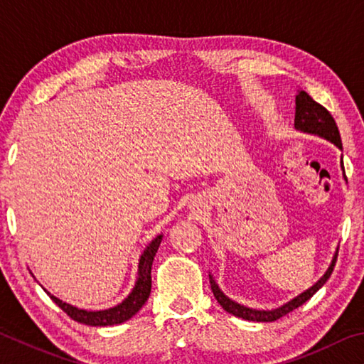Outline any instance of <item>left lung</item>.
<instances>
[{
    "instance_id": "obj_1",
    "label": "left lung",
    "mask_w": 364,
    "mask_h": 364,
    "mask_svg": "<svg viewBox=\"0 0 364 364\" xmlns=\"http://www.w3.org/2000/svg\"><path fill=\"white\" fill-rule=\"evenodd\" d=\"M294 127L295 130L304 132V133H310V134H318L324 139L331 141L332 144H336L338 149H342V141H341V133H338V128L336 125V120L332 119V115L329 114V110L323 107L321 104H318L313 97L305 93V91L299 90L297 96H295V120H294ZM341 167L343 170V162H341ZM345 178V173H343ZM347 180V178H345ZM337 255H338V249L336 250L334 257H332V262L329 264V268L326 269V273L319 278L316 284H313L310 289H306L305 292H301L297 297L292 299L291 301H287L279 308H274V310H255V308H249L244 306L237 301L231 300L230 297L220 291V287L217 282H215L213 276L208 274L210 278V286H212V292L217 299L218 304L223 306V310L231 313V315L247 319V321H258V323H269V321H276V319L282 318L287 313H291L295 308H299L300 305H304L306 300H310L313 295H315L319 289H321L326 281L331 278L332 271H334L336 262H337Z\"/></svg>"
}]
</instances>
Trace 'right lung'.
Returning a JSON list of instances; mask_svg holds the SVG:
<instances>
[{"instance_id": "obj_1", "label": "right lung", "mask_w": 364, "mask_h": 364, "mask_svg": "<svg viewBox=\"0 0 364 364\" xmlns=\"http://www.w3.org/2000/svg\"><path fill=\"white\" fill-rule=\"evenodd\" d=\"M162 237H164L162 234H159V236L144 249L143 254H141L139 263H138V279L134 282L133 291L128 294V297L123 300L122 304L115 305L112 308H107V310L88 311V310H80L77 306L65 304V301L54 297V295H51L49 292L48 295L53 299L54 304H56L59 308H63L67 315L77 323L88 324V326H114V324L125 323L127 319H130L132 316L136 315L147 301V299H149L151 286H152L151 268H152L154 257L157 254L159 245L162 242Z\"/></svg>"}]
</instances>
